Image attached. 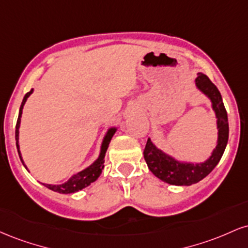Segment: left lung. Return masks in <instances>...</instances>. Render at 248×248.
Masks as SVG:
<instances>
[{
  "label": "left lung",
  "mask_w": 248,
  "mask_h": 248,
  "mask_svg": "<svg viewBox=\"0 0 248 248\" xmlns=\"http://www.w3.org/2000/svg\"><path fill=\"white\" fill-rule=\"evenodd\" d=\"M196 85L211 99L212 107L218 119V144L213 150L211 157L201 164L181 163L158 150L150 139H148L143 150L144 160L150 171L156 177L172 186H191L206 177L220 161L229 140V120L220 92L209 77L202 72H199L196 78Z\"/></svg>",
  "instance_id": "1"
}]
</instances>
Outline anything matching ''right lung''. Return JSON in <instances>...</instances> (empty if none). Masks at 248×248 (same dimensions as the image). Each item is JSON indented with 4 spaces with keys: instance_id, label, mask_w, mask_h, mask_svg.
<instances>
[{
    "instance_id": "right-lung-1",
    "label": "right lung",
    "mask_w": 248,
    "mask_h": 248,
    "mask_svg": "<svg viewBox=\"0 0 248 248\" xmlns=\"http://www.w3.org/2000/svg\"><path fill=\"white\" fill-rule=\"evenodd\" d=\"M31 93H32V90L24 95V99H23V101H22L21 108H19V114H18V119H17L16 130H15L17 150H18L19 158H21L22 163L23 164H24V162H23V160H22V156H21V153H19V147H18V128H19V124H21V116H22V109H23V105L25 104L28 96H29ZM115 130H116L115 128H112V129H109L107 132L106 136H105V139H104V142H102L100 156H99L98 160H96L94 163L92 164V166L86 168V169L82 170V171H80V172H78L77 175L72 176V177H71L69 181L66 182V183L61 184V186H51V184H44V186L46 187H49V189L52 190V191H56L59 193H73L76 191H79V190L84 189L85 186H90L92 182H94L95 179L100 176L102 169H104L105 155H106L108 146H109L110 139H112V136L114 135Z\"/></svg>"
}]
</instances>
